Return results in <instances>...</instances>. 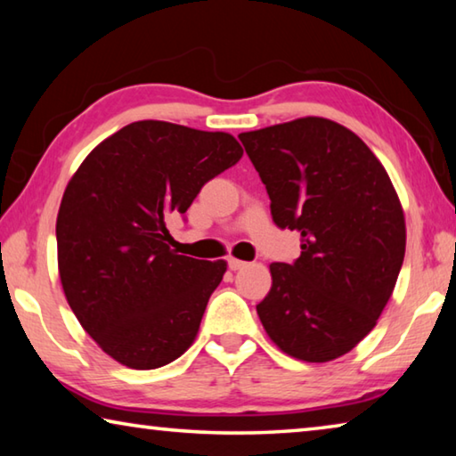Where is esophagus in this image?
Here are the masks:
<instances>
[{"mask_svg": "<svg viewBox=\"0 0 456 456\" xmlns=\"http://www.w3.org/2000/svg\"><path fill=\"white\" fill-rule=\"evenodd\" d=\"M227 265H229L231 272H237V269H243L247 264H245V261H241V259L229 257V259H227Z\"/></svg>", "mask_w": 456, "mask_h": 456, "instance_id": "esophagus-1", "label": "esophagus"}]
</instances>
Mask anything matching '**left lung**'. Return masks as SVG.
Instances as JSON below:
<instances>
[{
  "instance_id": "1",
  "label": "left lung",
  "mask_w": 456,
  "mask_h": 456,
  "mask_svg": "<svg viewBox=\"0 0 456 456\" xmlns=\"http://www.w3.org/2000/svg\"><path fill=\"white\" fill-rule=\"evenodd\" d=\"M280 229L302 233V256L272 264L257 305L269 338L305 362H330L368 336L404 261V213L362 138L307 117L239 134Z\"/></svg>"
}]
</instances>
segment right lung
<instances>
[{"label": "right lung", "mask_w": 456, "mask_h": 456, "mask_svg": "<svg viewBox=\"0 0 456 456\" xmlns=\"http://www.w3.org/2000/svg\"><path fill=\"white\" fill-rule=\"evenodd\" d=\"M241 157L227 133L141 120L100 142L68 183L56 221L61 288L120 364L160 368L195 339L227 264L176 256L167 221Z\"/></svg>", "instance_id": "1"}]
</instances>
